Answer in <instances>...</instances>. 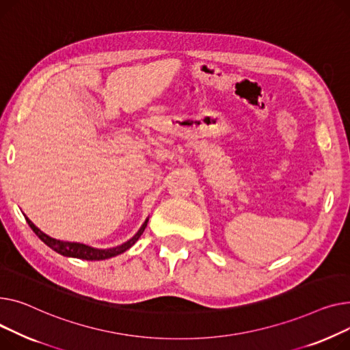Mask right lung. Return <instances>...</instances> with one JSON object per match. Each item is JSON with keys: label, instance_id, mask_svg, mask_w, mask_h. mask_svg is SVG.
<instances>
[{"label": "right lung", "instance_id": "add662e5", "mask_svg": "<svg viewBox=\"0 0 350 350\" xmlns=\"http://www.w3.org/2000/svg\"><path fill=\"white\" fill-rule=\"evenodd\" d=\"M27 223L29 224V228L33 230V233L42 240L48 247H51L52 250H55L56 253L62 254V256H66V257H75V258H81V260H106L114 256H118L121 253H124L126 250H129L131 245L141 237L142 232L146 230L147 228V223L148 219L142 223V226L139 228V230L135 233L134 237H131L129 241L122 243L121 245H117V247L113 249H94L90 247V245L86 244H81V243H70V241H64V240H56L48 234H45L44 232H40L36 226L25 216Z\"/></svg>", "mask_w": 350, "mask_h": 350}]
</instances>
